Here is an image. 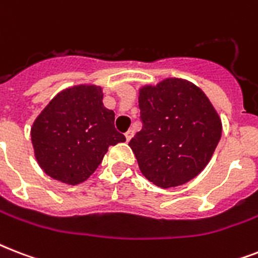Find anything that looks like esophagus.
Instances as JSON below:
<instances>
[{
    "label": "esophagus",
    "instance_id": "34e87169",
    "mask_svg": "<svg viewBox=\"0 0 258 258\" xmlns=\"http://www.w3.org/2000/svg\"><path fill=\"white\" fill-rule=\"evenodd\" d=\"M124 135H125V141L130 142V141H131V138L134 137V130H133V128H130L128 131H127V133L124 134Z\"/></svg>",
    "mask_w": 258,
    "mask_h": 258
}]
</instances>
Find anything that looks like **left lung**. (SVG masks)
<instances>
[{
  "mask_svg": "<svg viewBox=\"0 0 258 258\" xmlns=\"http://www.w3.org/2000/svg\"><path fill=\"white\" fill-rule=\"evenodd\" d=\"M143 127L130 141L139 170L162 188L196 178L208 166L222 135L221 117L194 83L167 78L139 88Z\"/></svg>",
  "mask_w": 258,
  "mask_h": 258,
  "instance_id": "obj_1",
  "label": "left lung"
}]
</instances>
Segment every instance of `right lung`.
<instances>
[{
    "mask_svg": "<svg viewBox=\"0 0 258 258\" xmlns=\"http://www.w3.org/2000/svg\"><path fill=\"white\" fill-rule=\"evenodd\" d=\"M113 121L100 86L87 83L62 89L30 128L38 166L61 183L80 184L97 169L109 146L125 142Z\"/></svg>",
    "mask_w": 258,
    "mask_h": 258,
    "instance_id": "1",
    "label": "right lung"
}]
</instances>
